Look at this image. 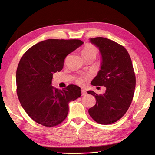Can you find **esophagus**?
<instances>
[{
  "instance_id": "esophagus-1",
  "label": "esophagus",
  "mask_w": 155,
  "mask_h": 155,
  "mask_svg": "<svg viewBox=\"0 0 155 155\" xmlns=\"http://www.w3.org/2000/svg\"><path fill=\"white\" fill-rule=\"evenodd\" d=\"M81 94H82V96H84V95H86L87 94V91L84 90V89H82Z\"/></svg>"
}]
</instances>
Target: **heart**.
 <instances>
[{
	"instance_id": "heart-1",
	"label": "heart",
	"mask_w": 155,
	"mask_h": 155,
	"mask_svg": "<svg viewBox=\"0 0 155 155\" xmlns=\"http://www.w3.org/2000/svg\"><path fill=\"white\" fill-rule=\"evenodd\" d=\"M98 53L97 48H96L94 45L91 43H88L84 46V48L82 51V56L84 57V56H87V55H94L97 56ZM89 78V76L86 75L83 76V77H78L77 79V83L79 84H84V81Z\"/></svg>"
}]
</instances>
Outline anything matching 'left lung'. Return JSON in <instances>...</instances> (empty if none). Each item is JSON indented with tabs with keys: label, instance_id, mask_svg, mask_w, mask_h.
Segmentation results:
<instances>
[{
	"label": "left lung",
	"instance_id": "left-lung-1",
	"mask_svg": "<svg viewBox=\"0 0 155 155\" xmlns=\"http://www.w3.org/2000/svg\"><path fill=\"white\" fill-rule=\"evenodd\" d=\"M90 41L99 48L103 60L91 84L104 86L107 89L103 94L87 92L96 98V104L88 113L97 123L109 124L123 117L132 103L135 74L130 55L123 46L103 37L91 38Z\"/></svg>",
	"mask_w": 155,
	"mask_h": 155
}]
</instances>
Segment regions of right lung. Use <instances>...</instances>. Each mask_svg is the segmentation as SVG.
<instances>
[{
    "label": "right lung",
    "mask_w": 155,
    "mask_h": 155,
    "mask_svg": "<svg viewBox=\"0 0 155 155\" xmlns=\"http://www.w3.org/2000/svg\"><path fill=\"white\" fill-rule=\"evenodd\" d=\"M83 44L78 39H48L22 55L16 73V93L22 108L36 123L47 127L61 124L67 117L68 103L81 97L77 85L58 90L51 83L53 73L63 68L66 57Z\"/></svg>",
    "instance_id": "right-lung-1"
}]
</instances>
